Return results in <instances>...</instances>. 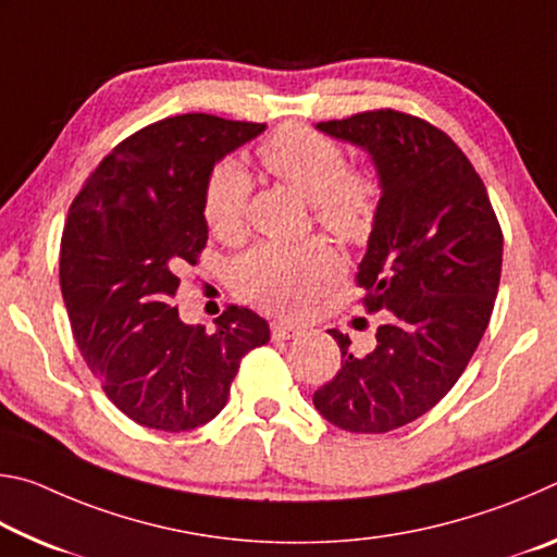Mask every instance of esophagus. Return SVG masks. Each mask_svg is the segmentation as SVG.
I'll list each match as a JSON object with an SVG mask.
<instances>
[{
	"mask_svg": "<svg viewBox=\"0 0 557 557\" xmlns=\"http://www.w3.org/2000/svg\"><path fill=\"white\" fill-rule=\"evenodd\" d=\"M270 332L275 342H287V338H295L301 334V326L285 322V319H277V322L270 324Z\"/></svg>",
	"mask_w": 557,
	"mask_h": 557,
	"instance_id": "1",
	"label": "esophagus"
}]
</instances>
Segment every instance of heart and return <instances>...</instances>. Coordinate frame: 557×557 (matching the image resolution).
Masks as SVG:
<instances>
[{"instance_id":"b5f03b06","label":"heart","mask_w":557,"mask_h":557,"mask_svg":"<svg viewBox=\"0 0 557 557\" xmlns=\"http://www.w3.org/2000/svg\"><path fill=\"white\" fill-rule=\"evenodd\" d=\"M258 157L272 176L314 201L317 221L326 231L348 243L369 238L381 211V182L366 169L348 166L346 152L334 139L289 122L258 147ZM250 191V174L235 159H223L211 169L201 211L215 238H240ZM336 272L338 256L324 240L260 243L235 258L233 285L252 305L295 314L322 295Z\"/></svg>"}]
</instances>
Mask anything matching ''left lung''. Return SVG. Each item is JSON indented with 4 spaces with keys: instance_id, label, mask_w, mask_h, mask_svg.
<instances>
[{
    "instance_id": "1",
    "label": "left lung",
    "mask_w": 557,
    "mask_h": 557,
    "mask_svg": "<svg viewBox=\"0 0 557 557\" xmlns=\"http://www.w3.org/2000/svg\"><path fill=\"white\" fill-rule=\"evenodd\" d=\"M369 149L381 211L356 272L369 312L388 309L371 351L329 329L342 369L314 393L332 425L381 435L435 408L465 373L494 312L504 233L486 186L447 132L381 108L317 125Z\"/></svg>"
}]
</instances>
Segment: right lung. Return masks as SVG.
<instances>
[{
	"label": "right lung",
	"instance_id": "1",
	"mask_svg": "<svg viewBox=\"0 0 557 557\" xmlns=\"http://www.w3.org/2000/svg\"><path fill=\"white\" fill-rule=\"evenodd\" d=\"M262 129L206 112L152 122L112 147L71 203L59 277L75 346L137 425H206L228 400L240 358L270 342L265 319L245 307H225L206 332L172 305L209 240L206 178Z\"/></svg>",
	"mask_w": 557,
	"mask_h": 557
}]
</instances>
